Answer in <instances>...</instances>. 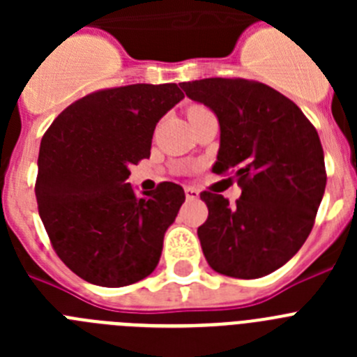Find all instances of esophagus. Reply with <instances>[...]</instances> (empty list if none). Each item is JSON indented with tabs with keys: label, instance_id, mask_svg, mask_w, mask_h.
Wrapping results in <instances>:
<instances>
[{
	"label": "esophagus",
	"instance_id": "esophagus-1",
	"mask_svg": "<svg viewBox=\"0 0 357 357\" xmlns=\"http://www.w3.org/2000/svg\"><path fill=\"white\" fill-rule=\"evenodd\" d=\"M185 197H188V200H197L200 197V191L197 188H185Z\"/></svg>",
	"mask_w": 357,
	"mask_h": 357
}]
</instances>
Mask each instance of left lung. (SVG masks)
Returning <instances> with one entry per match:
<instances>
[{
  "mask_svg": "<svg viewBox=\"0 0 357 357\" xmlns=\"http://www.w3.org/2000/svg\"><path fill=\"white\" fill-rule=\"evenodd\" d=\"M220 123L213 172L241 185L236 206L204 191L209 216L198 227L207 263L218 273L257 279L301 250L326 191L320 137L295 103L264 84L204 78L181 85Z\"/></svg>",
  "mask_w": 357,
  "mask_h": 357,
  "instance_id": "left-lung-1",
  "label": "left lung"
}]
</instances>
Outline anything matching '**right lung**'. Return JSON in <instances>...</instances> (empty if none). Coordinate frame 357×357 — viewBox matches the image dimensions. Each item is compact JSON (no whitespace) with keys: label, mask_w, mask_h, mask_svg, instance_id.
I'll return each instance as SVG.
<instances>
[{"label":"right lung","mask_w":357,"mask_h":357,"mask_svg":"<svg viewBox=\"0 0 357 357\" xmlns=\"http://www.w3.org/2000/svg\"><path fill=\"white\" fill-rule=\"evenodd\" d=\"M182 98L176 84L98 91L62 110L40 141V220L56 255L91 284H134L159 263L184 189L162 182L137 197L128 168L150 157L155 125Z\"/></svg>","instance_id":"1"}]
</instances>
